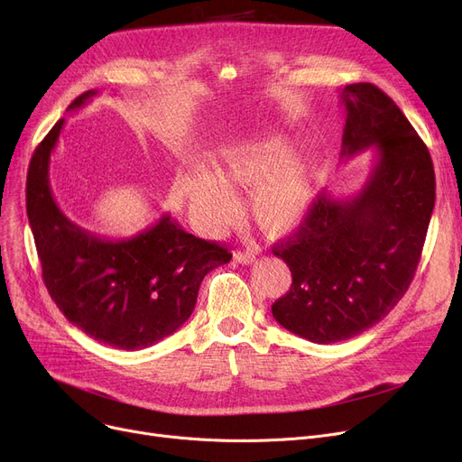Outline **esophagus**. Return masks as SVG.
Here are the masks:
<instances>
[{"label": "esophagus", "mask_w": 462, "mask_h": 462, "mask_svg": "<svg viewBox=\"0 0 462 462\" xmlns=\"http://www.w3.org/2000/svg\"><path fill=\"white\" fill-rule=\"evenodd\" d=\"M234 260L237 263H253L256 260V256H254L253 251H236L234 253Z\"/></svg>", "instance_id": "esophagus-1"}]
</instances>
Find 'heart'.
Returning <instances> with one entry per match:
<instances>
[{
  "label": "heart",
  "mask_w": 462,
  "mask_h": 462,
  "mask_svg": "<svg viewBox=\"0 0 462 462\" xmlns=\"http://www.w3.org/2000/svg\"><path fill=\"white\" fill-rule=\"evenodd\" d=\"M314 172L307 161L294 159L290 138L272 133L221 150L215 172L200 168L185 183L190 211L209 234L237 217V197L251 192L249 213L268 236H282L305 217L312 197Z\"/></svg>",
  "instance_id": "heart-1"
}]
</instances>
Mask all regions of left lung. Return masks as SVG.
Segmentation results:
<instances>
[{
    "instance_id": "1",
    "label": "left lung",
    "mask_w": 462,
    "mask_h": 462,
    "mask_svg": "<svg viewBox=\"0 0 462 462\" xmlns=\"http://www.w3.org/2000/svg\"><path fill=\"white\" fill-rule=\"evenodd\" d=\"M343 157L371 148L373 172L352 199L319 194L298 230L273 245L292 286L273 319L310 343L346 341L378 324L414 279L434 209L425 142L369 82L345 86Z\"/></svg>"
}]
</instances>
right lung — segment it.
Here are the masks:
<instances>
[{
  "label": "right lung",
  "mask_w": 462,
  "mask_h": 462,
  "mask_svg": "<svg viewBox=\"0 0 462 462\" xmlns=\"http://www.w3.org/2000/svg\"><path fill=\"white\" fill-rule=\"evenodd\" d=\"M89 89L69 105H86ZM65 119L33 152L26 202L42 281L65 319L119 350L148 348L187 322L204 277L230 262L228 249L185 232L170 215L129 239H105L58 208L48 164Z\"/></svg>",
  "instance_id": "add662e5"
}]
</instances>
